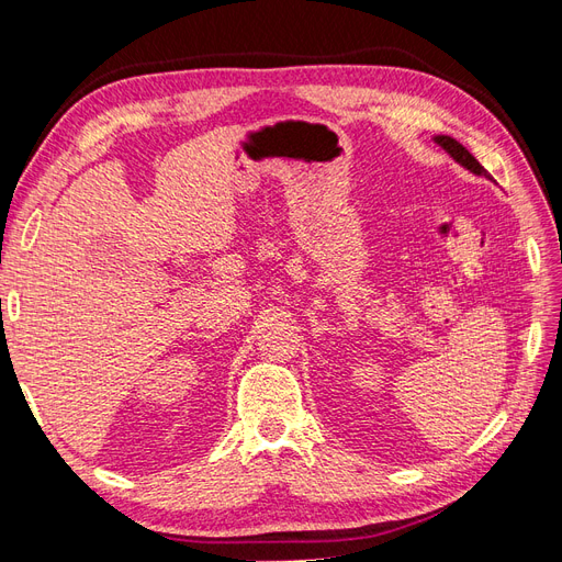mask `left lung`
<instances>
[{
    "label": "left lung",
    "instance_id": "1",
    "mask_svg": "<svg viewBox=\"0 0 562 562\" xmlns=\"http://www.w3.org/2000/svg\"><path fill=\"white\" fill-rule=\"evenodd\" d=\"M434 143H436V145H440V147H443V149L448 151V155H450V157H452L457 164H462L464 168H469L471 173L490 178V176H487V171H485V168L479 164V159H475V157L471 155V151H469V149H467L462 143H457L454 138H450V135H436Z\"/></svg>",
    "mask_w": 562,
    "mask_h": 562
}]
</instances>
